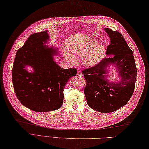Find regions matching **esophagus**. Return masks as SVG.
Here are the masks:
<instances>
[{"instance_id": "obj_1", "label": "esophagus", "mask_w": 149, "mask_h": 149, "mask_svg": "<svg viewBox=\"0 0 149 149\" xmlns=\"http://www.w3.org/2000/svg\"><path fill=\"white\" fill-rule=\"evenodd\" d=\"M77 76H78V77H79V78L83 77V74L81 73V72L79 71V70L77 71Z\"/></svg>"}]
</instances>
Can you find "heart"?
Masks as SVG:
<instances>
[{"label": "heart", "mask_w": 149, "mask_h": 149, "mask_svg": "<svg viewBox=\"0 0 149 149\" xmlns=\"http://www.w3.org/2000/svg\"><path fill=\"white\" fill-rule=\"evenodd\" d=\"M72 52L83 57V63L88 66H92L100 62L106 54V47L102 44L96 45V42H91L85 45L72 49ZM66 57L74 62V57L69 54H66Z\"/></svg>", "instance_id": "b5f03b06"}]
</instances>
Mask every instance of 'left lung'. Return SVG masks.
<instances>
[{"label":"left lung","mask_w":149,"mask_h":149,"mask_svg":"<svg viewBox=\"0 0 149 149\" xmlns=\"http://www.w3.org/2000/svg\"><path fill=\"white\" fill-rule=\"evenodd\" d=\"M111 39L106 49L108 56L98 64L82 70L86 86V102L92 109L103 113L112 112L125 106L132 97L135 86L137 69L133 51L120 33L105 28ZM113 63L119 70L121 81L109 83L104 78L105 68Z\"/></svg>","instance_id":"8db88e82"}]
</instances>
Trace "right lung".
I'll use <instances>...</instances> for the list:
<instances>
[{"label":"right lung","mask_w":149,"mask_h":149,"mask_svg":"<svg viewBox=\"0 0 149 149\" xmlns=\"http://www.w3.org/2000/svg\"><path fill=\"white\" fill-rule=\"evenodd\" d=\"M47 31L31 35L17 50L12 70L14 92L24 106L35 112L55 111L63 104V91L68 79L77 74V69L61 68L53 61L56 50L45 48ZM34 70L29 73L25 67Z\"/></svg>","instance_id":"1"}]
</instances>
